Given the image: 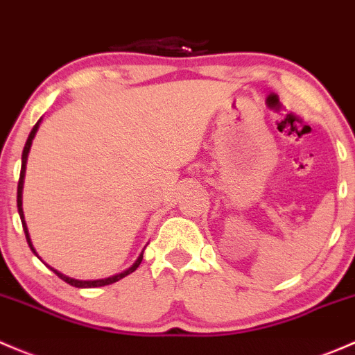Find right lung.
<instances>
[{
  "label": "right lung",
  "instance_id": "obj_1",
  "mask_svg": "<svg viewBox=\"0 0 355 355\" xmlns=\"http://www.w3.org/2000/svg\"><path fill=\"white\" fill-rule=\"evenodd\" d=\"M41 121H42V118L39 119L37 123H35V126L32 128L31 135H28L27 141H25L24 152H21V169H20V179H18V189H17V207H18V215H20V220H21V225H24V232H25V237H27V243H28V246H31L32 253H34L35 257H37V258H39V254H37V251H35L34 244H32L31 234H28V229H27V222H25L24 208H21V193H24V179H25V169H27V159H28V152H31V147H32V140H34L35 133H37V130H39V124H41ZM144 251H145V248H144ZM144 251H141V253H140V257L137 258V261H135L133 265L130 266V268H126V270H124V272H121V273H116V275H112V277H107V279H98V280H78V279H71V277H68V275H64V273L58 272L56 268H53V266H49V265H47V263H44V265H47V268H51V270H53V272L56 273V275L60 277L61 280H64V282L69 284V286H73V287H78V288L102 287V286H109V284H114V282H118V280H121V279H124V277H126V275H130V273H133L135 270H137L138 266H140L141 259H144Z\"/></svg>",
  "mask_w": 355,
  "mask_h": 355
}]
</instances>
